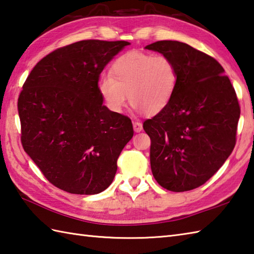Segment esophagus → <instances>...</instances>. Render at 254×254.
I'll list each match as a JSON object with an SVG mask.
<instances>
[{
	"instance_id": "obj_1",
	"label": "esophagus",
	"mask_w": 254,
	"mask_h": 254,
	"mask_svg": "<svg viewBox=\"0 0 254 254\" xmlns=\"http://www.w3.org/2000/svg\"><path fill=\"white\" fill-rule=\"evenodd\" d=\"M133 127H134V131L138 133L143 130V124L141 122L135 121V122H133Z\"/></svg>"
}]
</instances>
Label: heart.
I'll use <instances>...</instances> for the list:
<instances>
[{"label":"heart","instance_id":"heart-1","mask_svg":"<svg viewBox=\"0 0 254 254\" xmlns=\"http://www.w3.org/2000/svg\"><path fill=\"white\" fill-rule=\"evenodd\" d=\"M177 78V68L170 58L130 51L113 62L111 75H101L97 87L112 112H122L130 98L136 111L156 116L171 102Z\"/></svg>","mask_w":254,"mask_h":254}]
</instances>
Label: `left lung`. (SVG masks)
<instances>
[{"label": "left lung", "instance_id": "left-lung-1", "mask_svg": "<svg viewBox=\"0 0 254 254\" xmlns=\"http://www.w3.org/2000/svg\"><path fill=\"white\" fill-rule=\"evenodd\" d=\"M174 61L177 86L171 102L143 127L150 137V168L169 191L204 185L233 153L240 118L236 91L223 66L180 41L145 47Z\"/></svg>", "mask_w": 254, "mask_h": 254}]
</instances>
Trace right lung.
<instances>
[{
    "instance_id": "1",
    "label": "right lung",
    "mask_w": 254,
    "mask_h": 254,
    "mask_svg": "<svg viewBox=\"0 0 254 254\" xmlns=\"http://www.w3.org/2000/svg\"><path fill=\"white\" fill-rule=\"evenodd\" d=\"M128 45L83 40L60 48L36 64L23 86L21 144L63 191L90 195L106 190L133 137L130 119L102 105L97 87L102 69Z\"/></svg>"
}]
</instances>
